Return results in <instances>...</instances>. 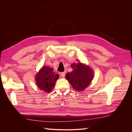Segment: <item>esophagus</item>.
Masks as SVG:
<instances>
[{"label": "esophagus", "instance_id": "obj_1", "mask_svg": "<svg viewBox=\"0 0 132 132\" xmlns=\"http://www.w3.org/2000/svg\"><path fill=\"white\" fill-rule=\"evenodd\" d=\"M60 74H61V75L62 76V77H63V78H64L65 77V72H62V73H60Z\"/></svg>", "mask_w": 132, "mask_h": 132}]
</instances>
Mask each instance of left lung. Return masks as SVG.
Segmentation results:
<instances>
[{"label": "left lung", "instance_id": "8db88e82", "mask_svg": "<svg viewBox=\"0 0 132 132\" xmlns=\"http://www.w3.org/2000/svg\"><path fill=\"white\" fill-rule=\"evenodd\" d=\"M71 67H72L73 70L66 74V79L74 89L77 91L84 90L89 85L93 79V71L89 67L81 63H73Z\"/></svg>", "mask_w": 132, "mask_h": 132}]
</instances>
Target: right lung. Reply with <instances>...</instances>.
<instances>
[{
  "mask_svg": "<svg viewBox=\"0 0 132 132\" xmlns=\"http://www.w3.org/2000/svg\"><path fill=\"white\" fill-rule=\"evenodd\" d=\"M59 75L54 72L52 68L43 67L35 78L37 85L39 89L49 93L54 87Z\"/></svg>",
  "mask_w": 132,
  "mask_h": 132,
  "instance_id": "right-lung-1",
  "label": "right lung"
}]
</instances>
